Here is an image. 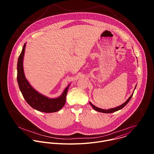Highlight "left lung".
<instances>
[{
	"mask_svg": "<svg viewBox=\"0 0 154 154\" xmlns=\"http://www.w3.org/2000/svg\"><path fill=\"white\" fill-rule=\"evenodd\" d=\"M136 87H136H135V88H134V89H135ZM133 92H133V93H132V95L130 96V97H129V98L127 100V101H126L123 104H122V105H120V106H118V107H117L112 108V109H109V110H104V109H100V108H98V107H97L95 106L94 105H93L91 102H89V103L90 105L92 106V107L94 110H96V111H98V112H104V113H111V112H116V111H118V110H121L122 109H123V108L129 103V101L131 100V98H132V96H133Z\"/></svg>",
	"mask_w": 154,
	"mask_h": 154,
	"instance_id": "1",
	"label": "left lung"
}]
</instances>
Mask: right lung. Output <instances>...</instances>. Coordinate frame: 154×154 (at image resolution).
<instances>
[{"mask_svg":"<svg viewBox=\"0 0 154 154\" xmlns=\"http://www.w3.org/2000/svg\"><path fill=\"white\" fill-rule=\"evenodd\" d=\"M25 46L26 43L23 46L17 64V81L24 99L32 108L41 112H54L61 110L65 104L67 90L70 84L67 85L60 97L56 98H48L32 88L26 79L23 71V59Z\"/></svg>","mask_w":154,"mask_h":154,"instance_id":"1","label":"right lung"}]
</instances>
